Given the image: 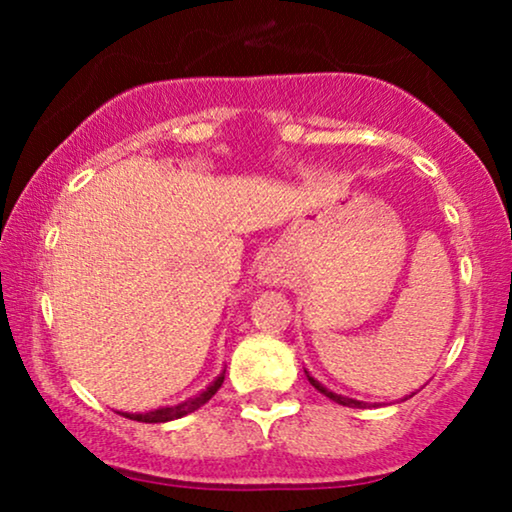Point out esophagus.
Returning a JSON list of instances; mask_svg holds the SVG:
<instances>
[{
  "mask_svg": "<svg viewBox=\"0 0 512 512\" xmlns=\"http://www.w3.org/2000/svg\"><path fill=\"white\" fill-rule=\"evenodd\" d=\"M265 275H268V279H277V272H275V268H268V270H265Z\"/></svg>",
  "mask_w": 512,
  "mask_h": 512,
  "instance_id": "esophagus-1",
  "label": "esophagus"
}]
</instances>
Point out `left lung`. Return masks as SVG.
<instances>
[{
	"instance_id": "obj_1",
	"label": "left lung",
	"mask_w": 512,
	"mask_h": 512,
	"mask_svg": "<svg viewBox=\"0 0 512 512\" xmlns=\"http://www.w3.org/2000/svg\"><path fill=\"white\" fill-rule=\"evenodd\" d=\"M307 373V370H305ZM307 380H310V384L314 389L319 391V394H324V396H328L331 398V401H335V403H340V405H347V408H363V403H359V401H352V398H345V396H338V394H333V391H328L324 384H319L317 380H314V377L307 373Z\"/></svg>"
}]
</instances>
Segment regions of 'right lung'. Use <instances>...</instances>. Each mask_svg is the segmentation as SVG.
<instances>
[{
  "label": "right lung",
  "mask_w": 512,
  "mask_h": 512,
  "mask_svg": "<svg viewBox=\"0 0 512 512\" xmlns=\"http://www.w3.org/2000/svg\"><path fill=\"white\" fill-rule=\"evenodd\" d=\"M223 377H226V373H221L219 377H216V380L209 384V387L205 389V391H200L198 396L195 398H188V401H184V403H179V405H172V408H160V410H151V412H144V415H130V412H121L123 417H130V419H135V422H146V424H160V422H172V419H179V417H184V415H188V412H193V410H198V408H202V405H205L209 398H212L216 391L221 389V384H223Z\"/></svg>",
  "instance_id": "obj_1"
}]
</instances>
